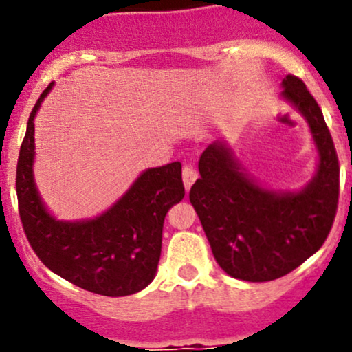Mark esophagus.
<instances>
[{
  "instance_id": "1",
  "label": "esophagus",
  "mask_w": 352,
  "mask_h": 352,
  "mask_svg": "<svg viewBox=\"0 0 352 352\" xmlns=\"http://www.w3.org/2000/svg\"><path fill=\"white\" fill-rule=\"evenodd\" d=\"M182 177H184V185H185V188H190L193 185V182L197 180V177H199V173H197V170H195V167H193V165H185L184 167V172H182Z\"/></svg>"
}]
</instances>
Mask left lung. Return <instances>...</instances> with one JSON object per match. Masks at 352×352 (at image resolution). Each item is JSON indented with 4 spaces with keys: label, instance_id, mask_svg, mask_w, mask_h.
<instances>
[{
    "label": "left lung",
    "instance_id": "left-lung-1",
    "mask_svg": "<svg viewBox=\"0 0 352 352\" xmlns=\"http://www.w3.org/2000/svg\"><path fill=\"white\" fill-rule=\"evenodd\" d=\"M281 86V98L301 112L316 144L309 184L298 192L261 187L217 140L201 153L200 179L190 188L217 263L243 281L276 280L305 263L328 238L338 210V153L321 109L296 76H286Z\"/></svg>",
    "mask_w": 352,
    "mask_h": 352
}]
</instances>
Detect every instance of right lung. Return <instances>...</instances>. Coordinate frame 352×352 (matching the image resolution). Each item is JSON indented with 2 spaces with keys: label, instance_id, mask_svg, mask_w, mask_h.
Returning <instances> with one entry per match:
<instances>
[{
  "label": "right lung",
  "instance_id": "1",
  "mask_svg": "<svg viewBox=\"0 0 352 352\" xmlns=\"http://www.w3.org/2000/svg\"><path fill=\"white\" fill-rule=\"evenodd\" d=\"M52 84L31 111L16 168L24 233L39 260L72 285L102 296L134 294L157 273L165 215L185 195L182 164L147 168L107 212L92 220H56L44 207L33 175L34 117Z\"/></svg>",
  "mask_w": 352,
  "mask_h": 352
}]
</instances>
